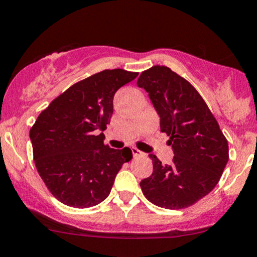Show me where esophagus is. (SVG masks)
<instances>
[{"instance_id":"1","label":"esophagus","mask_w":257,"mask_h":257,"mask_svg":"<svg viewBox=\"0 0 257 257\" xmlns=\"http://www.w3.org/2000/svg\"><path fill=\"white\" fill-rule=\"evenodd\" d=\"M132 152H133V156L134 157H139V156H143V152L140 150H138L137 148H132Z\"/></svg>"}]
</instances>
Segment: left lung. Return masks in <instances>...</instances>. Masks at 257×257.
<instances>
[{
    "label": "left lung",
    "mask_w": 257,
    "mask_h": 257,
    "mask_svg": "<svg viewBox=\"0 0 257 257\" xmlns=\"http://www.w3.org/2000/svg\"><path fill=\"white\" fill-rule=\"evenodd\" d=\"M137 84L149 94L174 154L171 165L149 155L154 172L140 182L143 194L163 208L191 206L221 178L229 159L227 139L195 87L168 67H151Z\"/></svg>",
    "instance_id": "left-lung-1"
}]
</instances>
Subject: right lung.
Wrapping results in <instances>:
<instances>
[{
	"mask_svg": "<svg viewBox=\"0 0 257 257\" xmlns=\"http://www.w3.org/2000/svg\"><path fill=\"white\" fill-rule=\"evenodd\" d=\"M138 73L106 69L78 81L41 112L33 128L36 170L53 196L67 206L86 208L111 193L132 150L111 149L103 132L113 113V96Z\"/></svg>",
	"mask_w": 257,
	"mask_h": 257,
	"instance_id": "1",
	"label": "right lung"
}]
</instances>
